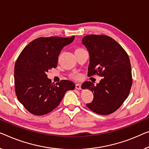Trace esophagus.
<instances>
[{"label":"esophagus","instance_id":"1","mask_svg":"<svg viewBox=\"0 0 149 149\" xmlns=\"http://www.w3.org/2000/svg\"><path fill=\"white\" fill-rule=\"evenodd\" d=\"M75 88L77 90H80L81 89V84H75Z\"/></svg>","mask_w":149,"mask_h":149}]
</instances>
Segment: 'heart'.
Listing matches in <instances>:
<instances>
[{"label": "heart", "instance_id": "obj_1", "mask_svg": "<svg viewBox=\"0 0 149 149\" xmlns=\"http://www.w3.org/2000/svg\"><path fill=\"white\" fill-rule=\"evenodd\" d=\"M77 76H78V75H77V74H76V75H75V77H77Z\"/></svg>", "mask_w": 149, "mask_h": 149}]
</instances>
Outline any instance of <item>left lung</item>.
Listing matches in <instances>:
<instances>
[{"mask_svg": "<svg viewBox=\"0 0 149 149\" xmlns=\"http://www.w3.org/2000/svg\"><path fill=\"white\" fill-rule=\"evenodd\" d=\"M82 44L90 55L88 75L102 77L96 85L90 81L81 84L83 90L88 89L94 94L92 102L86 106L98 114H110L129 94L132 83L129 57L114 39L106 35H86Z\"/></svg>", "mask_w": 149, "mask_h": 149, "instance_id": "1", "label": "left lung"}]
</instances>
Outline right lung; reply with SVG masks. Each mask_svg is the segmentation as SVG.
I'll return each mask as SVG.
<instances>
[{
    "label": "right lung",
    "mask_w": 149,
    "mask_h": 149,
    "mask_svg": "<svg viewBox=\"0 0 149 149\" xmlns=\"http://www.w3.org/2000/svg\"><path fill=\"white\" fill-rule=\"evenodd\" d=\"M74 37H40L28 44L18 57L14 71L15 92L19 101L31 114L42 116L52 112L66 92L75 88L70 80L53 85L47 75L49 70L57 67L61 49Z\"/></svg>",
    "instance_id": "right-lung-1"
}]
</instances>
